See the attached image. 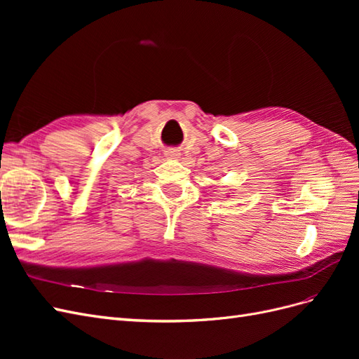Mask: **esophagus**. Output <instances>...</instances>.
<instances>
[{
	"mask_svg": "<svg viewBox=\"0 0 359 359\" xmlns=\"http://www.w3.org/2000/svg\"><path fill=\"white\" fill-rule=\"evenodd\" d=\"M178 156H180V153H178L177 149L166 151V157H169V158H178Z\"/></svg>",
	"mask_w": 359,
	"mask_h": 359,
	"instance_id": "esophagus-1",
	"label": "esophagus"
}]
</instances>
